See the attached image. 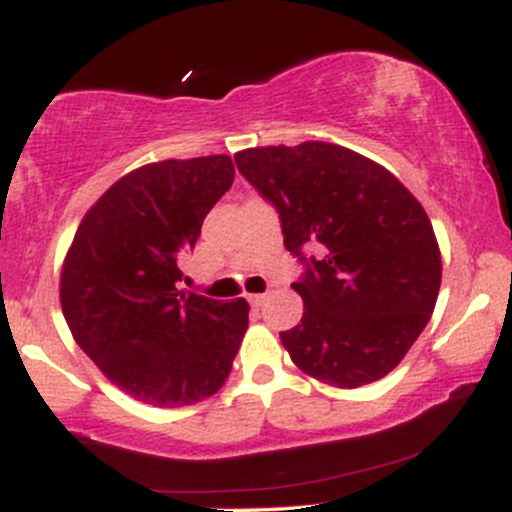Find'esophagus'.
<instances>
[{"label":"esophagus","instance_id":"34e87169","mask_svg":"<svg viewBox=\"0 0 512 512\" xmlns=\"http://www.w3.org/2000/svg\"><path fill=\"white\" fill-rule=\"evenodd\" d=\"M248 301H250V305H262L264 301H267V293H248Z\"/></svg>","mask_w":512,"mask_h":512}]
</instances>
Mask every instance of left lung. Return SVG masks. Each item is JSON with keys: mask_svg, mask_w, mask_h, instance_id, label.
I'll return each instance as SVG.
<instances>
[{"mask_svg": "<svg viewBox=\"0 0 512 512\" xmlns=\"http://www.w3.org/2000/svg\"><path fill=\"white\" fill-rule=\"evenodd\" d=\"M236 166L305 264L301 325L281 344L303 373L354 390L385 378L431 320L440 250L424 207L390 170L339 144L257 146ZM305 244L321 250L305 258Z\"/></svg>", "mask_w": 512, "mask_h": 512, "instance_id": "obj_1", "label": "left lung"}]
</instances>
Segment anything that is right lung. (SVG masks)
I'll return each mask as SVG.
<instances>
[{
    "mask_svg": "<svg viewBox=\"0 0 512 512\" xmlns=\"http://www.w3.org/2000/svg\"><path fill=\"white\" fill-rule=\"evenodd\" d=\"M231 156L149 163L86 211L60 276L76 344L110 383L144 404L190 407L221 390L250 305L175 289L180 257L233 185Z\"/></svg>",
    "mask_w": 512,
    "mask_h": 512,
    "instance_id": "obj_1",
    "label": "right lung"
}]
</instances>
